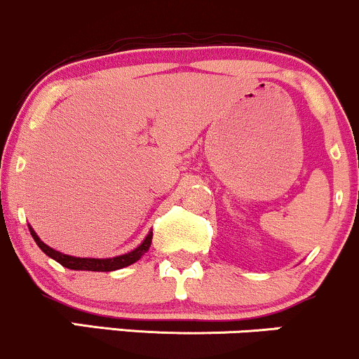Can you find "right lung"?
<instances>
[{"label": "right lung", "mask_w": 359, "mask_h": 359, "mask_svg": "<svg viewBox=\"0 0 359 359\" xmlns=\"http://www.w3.org/2000/svg\"><path fill=\"white\" fill-rule=\"evenodd\" d=\"M30 233L32 237L35 239V243L47 256L52 257V259L57 261L59 264H62L64 268L69 269H86V271H115V269L130 266L132 263H135L137 259H140V256L144 252L149 251L152 243V232H149V236L144 239V243L139 245V248L134 249V251L127 252V255L116 256V257H110V259H95V257H74V256H67L62 255V252L55 251V249L49 248L47 244H43L42 241L39 239V236L32 231L30 227Z\"/></svg>", "instance_id": "right-lung-1"}]
</instances>
